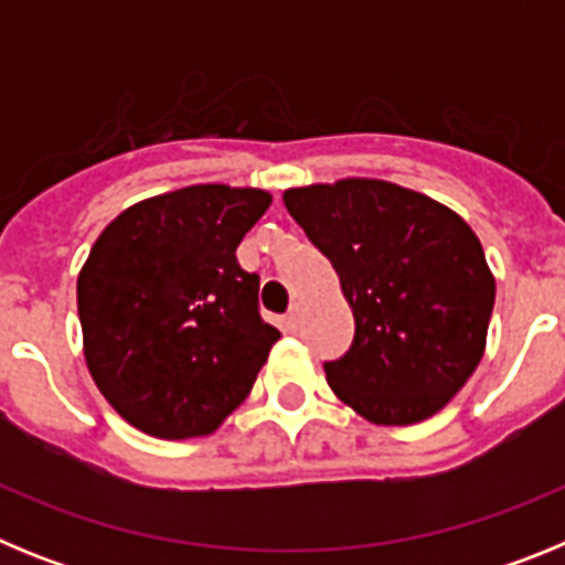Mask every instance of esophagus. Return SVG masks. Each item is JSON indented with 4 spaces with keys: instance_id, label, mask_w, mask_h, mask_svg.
Here are the masks:
<instances>
[{
    "instance_id": "obj_1",
    "label": "esophagus",
    "mask_w": 565,
    "mask_h": 565,
    "mask_svg": "<svg viewBox=\"0 0 565 565\" xmlns=\"http://www.w3.org/2000/svg\"><path fill=\"white\" fill-rule=\"evenodd\" d=\"M299 322H302V306H299V302H294L291 311H288V317H286V326L291 328V331H297Z\"/></svg>"
}]
</instances>
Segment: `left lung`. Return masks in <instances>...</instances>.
Returning a JSON list of instances; mask_svg holds the SVG:
<instances>
[{"instance_id":"obj_1","label":"left lung","mask_w":565,"mask_h":565,"mask_svg":"<svg viewBox=\"0 0 565 565\" xmlns=\"http://www.w3.org/2000/svg\"><path fill=\"white\" fill-rule=\"evenodd\" d=\"M288 214L331 259L356 333L326 362L331 391L384 427L444 411L487 351L495 277L461 214L376 178L286 189Z\"/></svg>"}]
</instances>
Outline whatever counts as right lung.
Returning a JSON list of instances; mask_svg holds the SVG:
<instances>
[{"label": "right lung", "mask_w": 565, "mask_h": 565, "mask_svg": "<svg viewBox=\"0 0 565 565\" xmlns=\"http://www.w3.org/2000/svg\"><path fill=\"white\" fill-rule=\"evenodd\" d=\"M271 206L198 183L124 209L78 271L84 362L113 411L154 438L209 436L252 393L279 331L237 246Z\"/></svg>", "instance_id": "right-lung-1"}]
</instances>
